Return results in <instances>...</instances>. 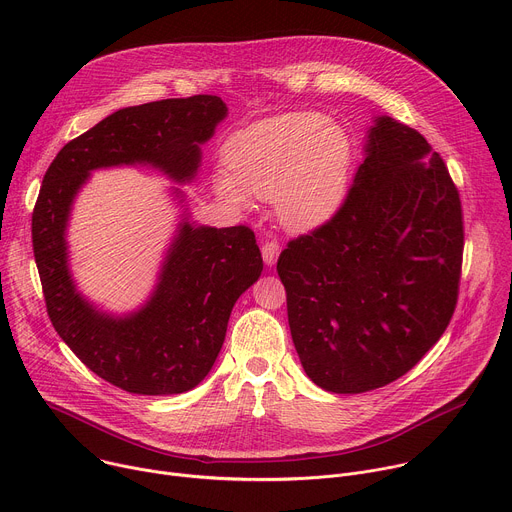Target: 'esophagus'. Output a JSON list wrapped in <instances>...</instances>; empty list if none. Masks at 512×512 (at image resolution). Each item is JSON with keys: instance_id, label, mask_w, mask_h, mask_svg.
Here are the masks:
<instances>
[{"instance_id": "obj_1", "label": "esophagus", "mask_w": 512, "mask_h": 512, "mask_svg": "<svg viewBox=\"0 0 512 512\" xmlns=\"http://www.w3.org/2000/svg\"><path fill=\"white\" fill-rule=\"evenodd\" d=\"M279 241L277 239H273V237H267L265 239V243H263V247H261V255H263V261L267 263V265H273L275 261H277V257H279Z\"/></svg>"}]
</instances>
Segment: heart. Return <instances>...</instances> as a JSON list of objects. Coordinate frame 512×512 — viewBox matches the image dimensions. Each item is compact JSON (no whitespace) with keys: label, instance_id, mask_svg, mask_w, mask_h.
<instances>
[{"label":"heart","instance_id":"obj_1","mask_svg":"<svg viewBox=\"0 0 512 512\" xmlns=\"http://www.w3.org/2000/svg\"><path fill=\"white\" fill-rule=\"evenodd\" d=\"M225 162L231 176H218L216 188L227 200L249 206V192L277 198L287 227L310 229L328 221L346 194L350 145L318 113H285L235 133Z\"/></svg>","mask_w":512,"mask_h":512}]
</instances>
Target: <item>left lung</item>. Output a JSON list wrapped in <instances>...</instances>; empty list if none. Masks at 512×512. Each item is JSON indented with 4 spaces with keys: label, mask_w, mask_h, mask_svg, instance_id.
I'll return each mask as SVG.
<instances>
[{
    "label": "left lung",
    "mask_w": 512,
    "mask_h": 512,
    "mask_svg": "<svg viewBox=\"0 0 512 512\" xmlns=\"http://www.w3.org/2000/svg\"><path fill=\"white\" fill-rule=\"evenodd\" d=\"M462 253L444 160L419 131L377 117L342 206L277 259L306 375L354 395L411 371L454 316Z\"/></svg>",
    "instance_id": "1"
}]
</instances>
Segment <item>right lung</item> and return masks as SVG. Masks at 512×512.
I'll use <instances>...</instances> for the list:
<instances>
[{
  "mask_svg": "<svg viewBox=\"0 0 512 512\" xmlns=\"http://www.w3.org/2000/svg\"><path fill=\"white\" fill-rule=\"evenodd\" d=\"M225 117L227 105L216 95L125 107L68 141L44 174L32 247L46 312L87 369L127 393L178 395L210 373L235 302L263 271L261 251L245 225L214 229L184 221L152 298L129 316H111L72 281L64 239L72 200L91 170L111 166L148 164L190 182L200 145Z\"/></svg>",
  "mask_w": 512,
  "mask_h": 512,
  "instance_id": "1",
  "label": "right lung"
}]
</instances>
